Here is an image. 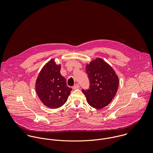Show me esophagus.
I'll return each mask as SVG.
<instances>
[{"label": "esophagus", "instance_id": "1", "mask_svg": "<svg viewBox=\"0 0 153 153\" xmlns=\"http://www.w3.org/2000/svg\"><path fill=\"white\" fill-rule=\"evenodd\" d=\"M80 87V86H79V85L78 84H75L74 86V87L73 88L74 89H79Z\"/></svg>", "mask_w": 153, "mask_h": 153}]
</instances>
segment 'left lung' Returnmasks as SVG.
<instances>
[{"instance_id": "8db88e82", "label": "left lung", "mask_w": 153, "mask_h": 153, "mask_svg": "<svg viewBox=\"0 0 153 153\" xmlns=\"http://www.w3.org/2000/svg\"><path fill=\"white\" fill-rule=\"evenodd\" d=\"M89 88L82 89L88 103L92 107L101 109L108 105L115 97L119 79L113 68L100 58L86 65Z\"/></svg>"}]
</instances>
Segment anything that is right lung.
Returning <instances> with one entry per match:
<instances>
[{"label":"right lung","mask_w":153,"mask_h":153,"mask_svg":"<svg viewBox=\"0 0 153 153\" xmlns=\"http://www.w3.org/2000/svg\"><path fill=\"white\" fill-rule=\"evenodd\" d=\"M61 67L52 59L44 66L35 83L40 100L45 106L52 109L62 107L72 90L67 86L65 78L60 73Z\"/></svg>","instance_id":"add662e5"}]
</instances>
